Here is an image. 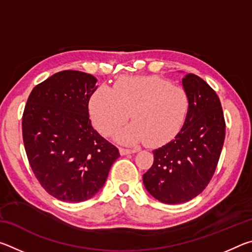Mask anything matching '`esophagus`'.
Here are the masks:
<instances>
[{"label":"esophagus","mask_w":252,"mask_h":252,"mask_svg":"<svg viewBox=\"0 0 252 252\" xmlns=\"http://www.w3.org/2000/svg\"><path fill=\"white\" fill-rule=\"evenodd\" d=\"M139 149H126V148H121L120 149V152L122 156H126V155H130V153H134V152H138Z\"/></svg>","instance_id":"1"}]
</instances>
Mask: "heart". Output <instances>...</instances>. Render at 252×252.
Wrapping results in <instances>:
<instances>
[{"instance_id":"heart-1","label":"heart","mask_w":252,"mask_h":252,"mask_svg":"<svg viewBox=\"0 0 252 252\" xmlns=\"http://www.w3.org/2000/svg\"><path fill=\"white\" fill-rule=\"evenodd\" d=\"M89 110L102 134H114L131 116L133 123L121 132L119 140L125 143L146 140L150 146H158L181 130L189 97L182 88L159 76H129L119 80L113 89L104 85L97 89Z\"/></svg>"}]
</instances>
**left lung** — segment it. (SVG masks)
Here are the masks:
<instances>
[{
    "label": "left lung",
    "mask_w": 252,
    "mask_h": 252,
    "mask_svg": "<svg viewBox=\"0 0 252 252\" xmlns=\"http://www.w3.org/2000/svg\"><path fill=\"white\" fill-rule=\"evenodd\" d=\"M189 97L183 126L172 141L153 151L152 167L143 174L148 192L157 200L187 202L206 189L222 150L225 122L215 90L198 75L182 79Z\"/></svg>",
    "instance_id": "8db88e82"
}]
</instances>
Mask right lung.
Returning <instances> with one entry per match:
<instances>
[{"label":"right lung","mask_w":252,"mask_h":252,"mask_svg":"<svg viewBox=\"0 0 252 252\" xmlns=\"http://www.w3.org/2000/svg\"><path fill=\"white\" fill-rule=\"evenodd\" d=\"M96 81L84 72H58L33 89L24 108L22 134L29 163L42 188L61 201L92 198L120 157L89 118Z\"/></svg>","instance_id":"add662e5"}]
</instances>
